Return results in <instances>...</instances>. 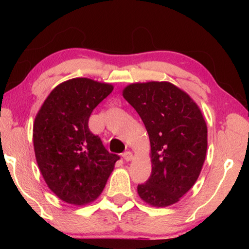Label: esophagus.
<instances>
[{
	"label": "esophagus",
	"instance_id": "obj_1",
	"mask_svg": "<svg viewBox=\"0 0 249 249\" xmlns=\"http://www.w3.org/2000/svg\"><path fill=\"white\" fill-rule=\"evenodd\" d=\"M123 158L126 160V161H130L133 159V154L130 151H126V153L123 154Z\"/></svg>",
	"mask_w": 249,
	"mask_h": 249
}]
</instances>
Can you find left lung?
Instances as JSON below:
<instances>
[{"label": "left lung", "instance_id": "obj_1", "mask_svg": "<svg viewBox=\"0 0 249 249\" xmlns=\"http://www.w3.org/2000/svg\"><path fill=\"white\" fill-rule=\"evenodd\" d=\"M123 96L144 122L150 142L151 175L138 184L151 206L178 202L193 187L203 167L208 127L200 107L170 82L132 83Z\"/></svg>", "mask_w": 249, "mask_h": 249}]
</instances>
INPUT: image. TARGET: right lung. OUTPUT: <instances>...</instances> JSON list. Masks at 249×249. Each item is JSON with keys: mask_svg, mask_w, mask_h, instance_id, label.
Instances as JSON below:
<instances>
[{"mask_svg": "<svg viewBox=\"0 0 249 249\" xmlns=\"http://www.w3.org/2000/svg\"><path fill=\"white\" fill-rule=\"evenodd\" d=\"M113 91L109 83L74 78L50 92L33 128L37 165L48 188L69 204L84 205L102 193L120 156L89 129V117Z\"/></svg>", "mask_w": 249, "mask_h": 249, "instance_id": "right-lung-1", "label": "right lung"}]
</instances>
